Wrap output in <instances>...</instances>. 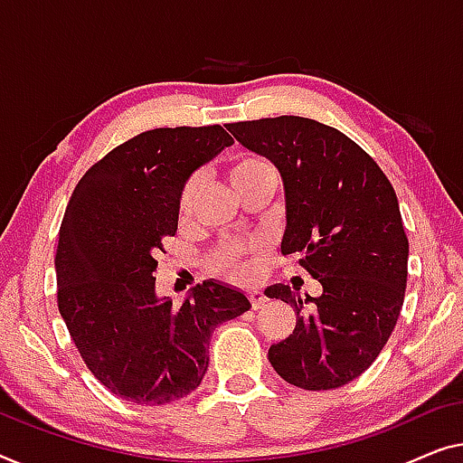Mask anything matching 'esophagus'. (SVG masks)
Returning a JSON list of instances; mask_svg holds the SVG:
<instances>
[{"label":"esophagus","mask_w":463,"mask_h":463,"mask_svg":"<svg viewBox=\"0 0 463 463\" xmlns=\"http://www.w3.org/2000/svg\"><path fill=\"white\" fill-rule=\"evenodd\" d=\"M250 302H251V308L258 310V308H262V306L266 304V296L262 294V291L251 289L250 291Z\"/></svg>","instance_id":"1"}]
</instances>
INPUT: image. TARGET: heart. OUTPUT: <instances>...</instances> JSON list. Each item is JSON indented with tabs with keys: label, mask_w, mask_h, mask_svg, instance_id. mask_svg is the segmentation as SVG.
<instances>
[{
	"label": "heart",
	"mask_w": 463,
	"mask_h": 463,
	"mask_svg": "<svg viewBox=\"0 0 463 463\" xmlns=\"http://www.w3.org/2000/svg\"><path fill=\"white\" fill-rule=\"evenodd\" d=\"M275 175L272 167L266 164L264 159L256 157V155L241 153L237 157H232L229 165V178L234 191H241V188L256 184V182L270 178ZM201 191V178L199 175H193L191 180L186 182L184 188H182L180 194V210L182 213H188L193 210L194 201L199 197ZM260 256V245L258 243H243V241H229V243H222L213 253V260H216L218 266H222L224 270H229L232 277L237 279H250L253 272H256V260Z\"/></svg>",
	"instance_id": "b5f03b06"
}]
</instances>
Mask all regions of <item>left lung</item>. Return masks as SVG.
<instances>
[{
	"label": "left lung",
	"mask_w": 463,
	"mask_h": 463,
	"mask_svg": "<svg viewBox=\"0 0 463 463\" xmlns=\"http://www.w3.org/2000/svg\"><path fill=\"white\" fill-rule=\"evenodd\" d=\"M250 151L270 159L285 188L281 253L323 285L318 298L289 285L266 296L296 308V329L269 361L285 382L334 390L359 377L386 346L407 288L409 241L386 174L340 129L296 115L229 123Z\"/></svg>",
	"instance_id": "1"
}]
</instances>
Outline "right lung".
Returning <instances> with one entry per match:
<instances>
[{"mask_svg":"<svg viewBox=\"0 0 463 463\" xmlns=\"http://www.w3.org/2000/svg\"><path fill=\"white\" fill-rule=\"evenodd\" d=\"M231 145L222 126L148 129L104 155L71 194L54 260L58 310L88 369L123 401L191 394L213 329L251 308L216 281L197 285L180 308L155 296V258L178 231L182 188Z\"/></svg>","mask_w":463,"mask_h":463,"instance_id":"add662e5","label":"right lung"}]
</instances>
